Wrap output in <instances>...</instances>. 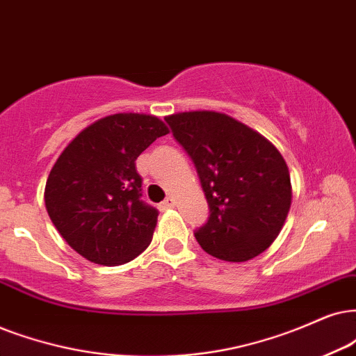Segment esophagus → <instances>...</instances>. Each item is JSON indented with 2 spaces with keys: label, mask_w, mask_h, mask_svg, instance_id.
<instances>
[{
  "label": "esophagus",
  "mask_w": 356,
  "mask_h": 356,
  "mask_svg": "<svg viewBox=\"0 0 356 356\" xmlns=\"http://www.w3.org/2000/svg\"><path fill=\"white\" fill-rule=\"evenodd\" d=\"M175 205V199L174 197H168V199H165L163 204L159 205V209L161 210H168V209H172V207Z\"/></svg>",
  "instance_id": "1"
}]
</instances>
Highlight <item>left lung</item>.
Here are the masks:
<instances>
[{"label":"left lung","mask_w":356,"mask_h":356,"mask_svg":"<svg viewBox=\"0 0 356 356\" xmlns=\"http://www.w3.org/2000/svg\"><path fill=\"white\" fill-rule=\"evenodd\" d=\"M165 123L195 165L210 215L195 230L207 253L253 259L271 246L291 209V175L276 147L232 116L215 111L170 115Z\"/></svg>","instance_id":"left-lung-1"}]
</instances>
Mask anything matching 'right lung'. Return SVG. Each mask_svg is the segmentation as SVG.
<instances>
[{
  "instance_id": "right-lung-1",
  "label": "right lung",
  "mask_w": 356,
  "mask_h": 356,
  "mask_svg": "<svg viewBox=\"0 0 356 356\" xmlns=\"http://www.w3.org/2000/svg\"><path fill=\"white\" fill-rule=\"evenodd\" d=\"M168 133L156 116L116 113L85 128L58 156L44 200L54 227L83 258L116 266L149 246L159 211L141 200L134 161Z\"/></svg>"
}]
</instances>
